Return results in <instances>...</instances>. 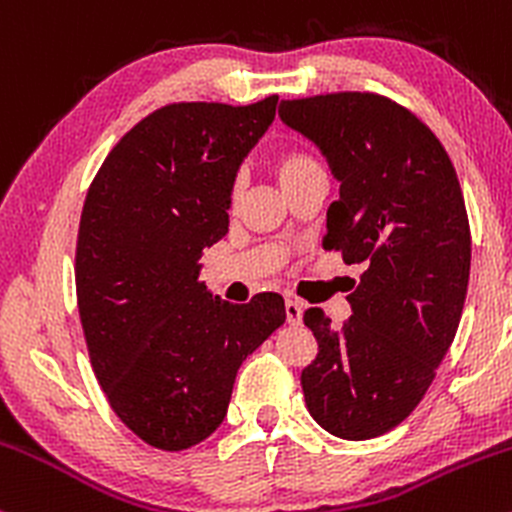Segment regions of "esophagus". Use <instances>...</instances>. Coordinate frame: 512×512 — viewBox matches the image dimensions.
<instances>
[{"label": "esophagus", "instance_id": "obj_1", "mask_svg": "<svg viewBox=\"0 0 512 512\" xmlns=\"http://www.w3.org/2000/svg\"><path fill=\"white\" fill-rule=\"evenodd\" d=\"M286 320H289V325H301L303 322V305L296 298H286Z\"/></svg>", "mask_w": 512, "mask_h": 512}]
</instances>
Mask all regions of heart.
I'll return each mask as SVG.
<instances>
[{"mask_svg":"<svg viewBox=\"0 0 512 512\" xmlns=\"http://www.w3.org/2000/svg\"><path fill=\"white\" fill-rule=\"evenodd\" d=\"M272 170H274V178L279 180V185L286 190V187H291L293 182H298L301 178H305V175L320 170V166H317L313 156L303 154V151H281V154L274 158Z\"/></svg>","mask_w":512,"mask_h":512,"instance_id":"1","label":"heart"}]
</instances>
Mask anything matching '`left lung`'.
I'll use <instances>...</instances> for the list:
<instances>
[{
  "label": "left lung",
  "instance_id": "8db88e82",
  "mask_svg": "<svg viewBox=\"0 0 512 512\" xmlns=\"http://www.w3.org/2000/svg\"><path fill=\"white\" fill-rule=\"evenodd\" d=\"M279 117L342 182L322 248L366 267L342 330L305 310L317 339L305 404L332 436L378 438L424 399L460 325L472 262L460 180L436 134L378 93L281 101Z\"/></svg>",
  "mask_w": 512,
  "mask_h": 512
}]
</instances>
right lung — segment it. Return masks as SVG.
<instances>
[{
    "label": "right lung",
    "mask_w": 512,
    "mask_h": 512,
    "mask_svg": "<svg viewBox=\"0 0 512 512\" xmlns=\"http://www.w3.org/2000/svg\"><path fill=\"white\" fill-rule=\"evenodd\" d=\"M276 101L163 105L88 187L74 269L88 356L122 424L158 450L192 448L221 426L240 363L286 320L279 293L236 305L199 281Z\"/></svg>",
    "instance_id": "add662e5"
}]
</instances>
